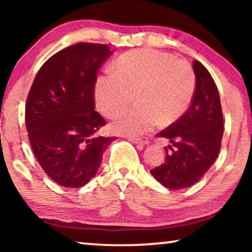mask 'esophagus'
Returning a JSON list of instances; mask_svg holds the SVG:
<instances>
[{"mask_svg":"<svg viewBox=\"0 0 252 252\" xmlns=\"http://www.w3.org/2000/svg\"><path fill=\"white\" fill-rule=\"evenodd\" d=\"M130 142L135 143V144H139V146L143 147V146H147L148 143H149V141H148L146 137H140V139H135V137H129L128 139Z\"/></svg>","mask_w":252,"mask_h":252,"instance_id":"34e87169","label":"esophagus"}]
</instances>
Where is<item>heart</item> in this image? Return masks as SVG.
Returning a JSON list of instances; mask_svg holds the SVG:
<instances>
[{
  "label": "heart",
  "mask_w": 252,
  "mask_h": 252,
  "mask_svg": "<svg viewBox=\"0 0 252 252\" xmlns=\"http://www.w3.org/2000/svg\"><path fill=\"white\" fill-rule=\"evenodd\" d=\"M196 80L187 61L158 50H135L120 57L116 72H106L95 84V99L105 116H112L133 101L139 106L119 112L111 123L115 133L139 136L158 123L168 126L187 111Z\"/></svg>",
  "instance_id": "b5f03b06"
}]
</instances>
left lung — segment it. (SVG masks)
I'll list each match as a JSON object with an SVG mask.
<instances>
[{
	"instance_id": "1",
	"label": "left lung",
	"mask_w": 252,
	"mask_h": 252,
	"mask_svg": "<svg viewBox=\"0 0 252 252\" xmlns=\"http://www.w3.org/2000/svg\"><path fill=\"white\" fill-rule=\"evenodd\" d=\"M196 89L187 112L158 133L171 146L165 148V163L150 171L164 187L172 190L195 185L212 166L221 147L223 119L217 86L209 71L195 61Z\"/></svg>"
}]
</instances>
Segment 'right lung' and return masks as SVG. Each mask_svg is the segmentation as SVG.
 Segmentation results:
<instances>
[{"instance_id": "add662e5", "label": "right lung", "mask_w": 252, "mask_h": 252, "mask_svg": "<svg viewBox=\"0 0 252 252\" xmlns=\"http://www.w3.org/2000/svg\"><path fill=\"white\" fill-rule=\"evenodd\" d=\"M108 44L77 43L51 56L37 72L25 108L37 161L58 185L79 188L97 173L115 137L95 136L105 120L95 111L96 74L111 55Z\"/></svg>"}]
</instances>
